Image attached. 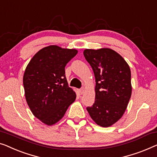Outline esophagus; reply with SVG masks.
Instances as JSON below:
<instances>
[{"label":"esophagus","instance_id":"34e87169","mask_svg":"<svg viewBox=\"0 0 157 157\" xmlns=\"http://www.w3.org/2000/svg\"><path fill=\"white\" fill-rule=\"evenodd\" d=\"M79 94H80L81 95H83L84 94V88H81V89H80L78 90Z\"/></svg>","mask_w":157,"mask_h":157}]
</instances>
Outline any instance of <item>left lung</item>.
Returning <instances> with one entry per match:
<instances>
[{"instance_id": "obj_1", "label": "left lung", "mask_w": 157, "mask_h": 157, "mask_svg": "<svg viewBox=\"0 0 157 157\" xmlns=\"http://www.w3.org/2000/svg\"><path fill=\"white\" fill-rule=\"evenodd\" d=\"M83 55L95 78V103L86 109L98 125L108 128L127 109L132 95L130 69L122 56L111 49H86Z\"/></svg>"}]
</instances>
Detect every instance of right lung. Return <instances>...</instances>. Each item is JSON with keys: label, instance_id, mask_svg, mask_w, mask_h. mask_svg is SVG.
<instances>
[{"label": "right lung", "instance_id": "1", "mask_svg": "<svg viewBox=\"0 0 157 157\" xmlns=\"http://www.w3.org/2000/svg\"><path fill=\"white\" fill-rule=\"evenodd\" d=\"M77 53L76 49L49 45L37 52L27 66L23 75L27 103L47 125L59 121L76 100V93L68 86L65 67Z\"/></svg>", "mask_w": 157, "mask_h": 157}]
</instances>
